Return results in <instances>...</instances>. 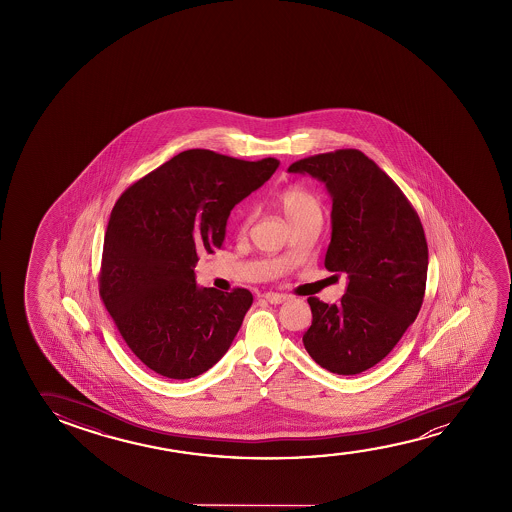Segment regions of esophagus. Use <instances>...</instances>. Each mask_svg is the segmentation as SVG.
I'll list each match as a JSON object with an SVG mask.
<instances>
[{
  "mask_svg": "<svg viewBox=\"0 0 512 512\" xmlns=\"http://www.w3.org/2000/svg\"><path fill=\"white\" fill-rule=\"evenodd\" d=\"M264 299L271 304H281V302L287 301L288 297L285 294H278V292H266Z\"/></svg>",
  "mask_w": 512,
  "mask_h": 512,
  "instance_id": "esophagus-1",
  "label": "esophagus"
}]
</instances>
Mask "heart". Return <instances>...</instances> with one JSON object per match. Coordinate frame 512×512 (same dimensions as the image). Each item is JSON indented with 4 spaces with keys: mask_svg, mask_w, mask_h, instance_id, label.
<instances>
[{
    "mask_svg": "<svg viewBox=\"0 0 512 512\" xmlns=\"http://www.w3.org/2000/svg\"><path fill=\"white\" fill-rule=\"evenodd\" d=\"M276 204H278V208L285 215L290 225L308 220V218H322L320 199L311 190L299 187V185L281 190L280 194L276 196ZM250 222H252V211H243L241 225L246 227Z\"/></svg>",
    "mask_w": 512,
    "mask_h": 512,
    "instance_id": "heart-1",
    "label": "heart"
}]
</instances>
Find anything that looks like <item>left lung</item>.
<instances>
[{"mask_svg":"<svg viewBox=\"0 0 512 512\" xmlns=\"http://www.w3.org/2000/svg\"><path fill=\"white\" fill-rule=\"evenodd\" d=\"M288 171L325 183L332 197L325 267L348 274L339 304L309 297L313 322L302 343L323 369L360 374L395 348L420 313L428 269L423 225L399 185L355 148L311 155Z\"/></svg>","mask_w":512,"mask_h":512,"instance_id":"obj_1","label":"left lung"}]
</instances>
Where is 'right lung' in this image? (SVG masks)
I'll return each instance as SVG.
<instances>
[{
  "mask_svg": "<svg viewBox=\"0 0 512 512\" xmlns=\"http://www.w3.org/2000/svg\"><path fill=\"white\" fill-rule=\"evenodd\" d=\"M280 162L194 148L119 197L106 227L99 295L134 355L169 379L196 378L224 357L253 295L197 287L199 253L222 248L231 210Z\"/></svg>",
  "mask_w": 512,
  "mask_h": 512,
  "instance_id": "obj_1",
  "label": "right lung"
}]
</instances>
